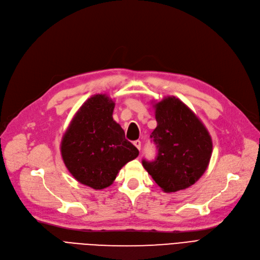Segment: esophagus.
<instances>
[{
    "instance_id": "obj_1",
    "label": "esophagus",
    "mask_w": 260,
    "mask_h": 260,
    "mask_svg": "<svg viewBox=\"0 0 260 260\" xmlns=\"http://www.w3.org/2000/svg\"><path fill=\"white\" fill-rule=\"evenodd\" d=\"M133 144H134L136 147H137V148L139 149V151H140V148H141V141H140V140H136V141H134V142H133Z\"/></svg>"
}]
</instances>
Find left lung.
<instances>
[{
  "label": "left lung",
  "instance_id": "8db88e82",
  "mask_svg": "<svg viewBox=\"0 0 260 260\" xmlns=\"http://www.w3.org/2000/svg\"><path fill=\"white\" fill-rule=\"evenodd\" d=\"M157 127L151 137L157 158L142 161L147 173L166 193L193 185L207 171L213 142L201 120L181 100L168 95L153 104Z\"/></svg>",
  "mask_w": 260,
  "mask_h": 260
}]
</instances>
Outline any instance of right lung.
Returning a JSON list of instances; mask_svg holds the SVG:
<instances>
[{"mask_svg": "<svg viewBox=\"0 0 260 260\" xmlns=\"http://www.w3.org/2000/svg\"><path fill=\"white\" fill-rule=\"evenodd\" d=\"M114 108L107 94H93L78 109L62 137L61 155L68 172L93 189L111 185L119 171L139 155L113 119Z\"/></svg>", "mask_w": 260, "mask_h": 260, "instance_id": "add662e5", "label": "right lung"}]
</instances>
